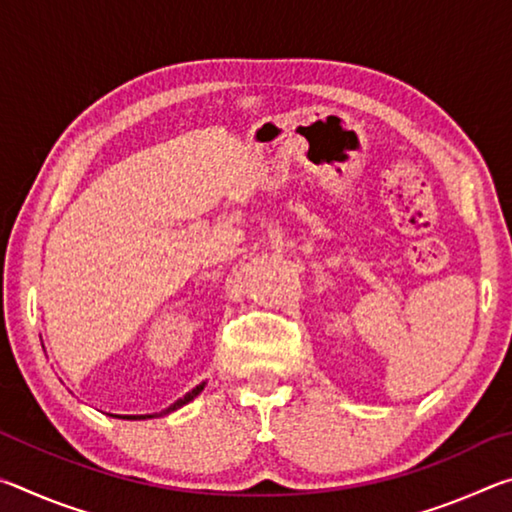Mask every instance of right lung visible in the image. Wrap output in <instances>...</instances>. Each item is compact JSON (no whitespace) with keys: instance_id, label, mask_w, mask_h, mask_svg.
<instances>
[{"instance_id":"right-lung-1","label":"right lung","mask_w":512,"mask_h":512,"mask_svg":"<svg viewBox=\"0 0 512 512\" xmlns=\"http://www.w3.org/2000/svg\"><path fill=\"white\" fill-rule=\"evenodd\" d=\"M203 388H205V381H203V384H198V386L194 388V391H189L185 397H180V400H178L176 404H171L167 411H162V413H153V415H124V420H146V418H158V415H164V413L176 411V409H180V406H185L187 402H192L194 397L203 391Z\"/></svg>"}]
</instances>
